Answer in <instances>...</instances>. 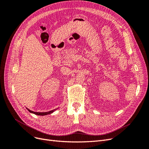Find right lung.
<instances>
[{"label":"right lung","mask_w":149,"mask_h":149,"mask_svg":"<svg viewBox=\"0 0 149 149\" xmlns=\"http://www.w3.org/2000/svg\"><path fill=\"white\" fill-rule=\"evenodd\" d=\"M26 109H27V110L30 112V113H32V114H34L37 115V116H46V115H48V114H50L53 113V112L54 111H55L56 109H56L52 110V111H50L45 112H34V111H31V110L29 109L28 108H26Z\"/></svg>","instance_id":"obj_1"}]
</instances>
